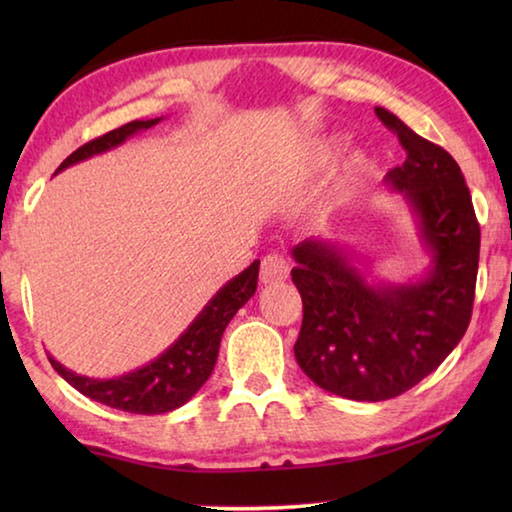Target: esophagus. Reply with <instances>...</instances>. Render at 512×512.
Returning a JSON list of instances; mask_svg holds the SVG:
<instances>
[{"mask_svg":"<svg viewBox=\"0 0 512 512\" xmlns=\"http://www.w3.org/2000/svg\"><path fill=\"white\" fill-rule=\"evenodd\" d=\"M289 277V262L282 255H266L259 271V280L264 284H277Z\"/></svg>","mask_w":512,"mask_h":512,"instance_id":"1","label":"esophagus"}]
</instances>
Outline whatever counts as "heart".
<instances>
[{"instance_id": "obj_1", "label": "heart", "mask_w": 512, "mask_h": 512, "mask_svg": "<svg viewBox=\"0 0 512 512\" xmlns=\"http://www.w3.org/2000/svg\"><path fill=\"white\" fill-rule=\"evenodd\" d=\"M341 151V140L339 137H329V140L320 142L314 153H311V162H314V167H327V164H332L336 155H339ZM350 173H357L361 169V158L357 155V158H352L350 164H348Z\"/></svg>"}]
</instances>
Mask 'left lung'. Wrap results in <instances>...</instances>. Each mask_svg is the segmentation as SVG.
<instances>
[{
	"instance_id": "obj_1",
	"label": "left lung",
	"mask_w": 512,
	"mask_h": 512,
	"mask_svg": "<svg viewBox=\"0 0 512 512\" xmlns=\"http://www.w3.org/2000/svg\"><path fill=\"white\" fill-rule=\"evenodd\" d=\"M375 112L406 149L404 164L386 173L384 185L409 207L429 266L411 280L388 282L341 241L309 237L291 248V280L302 298L293 345L298 366L316 386L357 402L402 395L461 343L481 246L456 160L391 110Z\"/></svg>"
}]
</instances>
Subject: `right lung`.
Wrapping results in <instances>:
<instances>
[{"label": "right lung", "mask_w": 512, "mask_h": 512, "mask_svg": "<svg viewBox=\"0 0 512 512\" xmlns=\"http://www.w3.org/2000/svg\"><path fill=\"white\" fill-rule=\"evenodd\" d=\"M164 117L155 119H135L131 124H124L115 131L97 137L81 149H76L56 173L65 171L72 164L90 160L94 155L108 153L117 146L131 140L133 135L149 131L158 126ZM54 173V176H56ZM259 277V259H255L246 271L232 277L223 287L207 300V305L201 309L183 334L173 341L167 350L158 354L153 361L144 363L142 368H135L126 375L97 379L88 375L65 368L49 354V363L63 377L69 386L90 397L94 402H101L110 409L140 413V415H158L169 413L173 409L187 404L192 397L201 391V386L210 379L216 357H219L221 336L225 327L237 311L255 296Z\"/></svg>", "instance_id": "right-lung-1"}]
</instances>
